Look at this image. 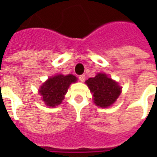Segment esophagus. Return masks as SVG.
Returning a JSON list of instances; mask_svg holds the SVG:
<instances>
[{"instance_id":"1","label":"esophagus","mask_w":157,"mask_h":157,"mask_svg":"<svg viewBox=\"0 0 157 157\" xmlns=\"http://www.w3.org/2000/svg\"><path fill=\"white\" fill-rule=\"evenodd\" d=\"M86 79V75H79V80L81 81V82H84Z\"/></svg>"}]
</instances>
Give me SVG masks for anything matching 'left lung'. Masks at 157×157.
Instances as JSON below:
<instances>
[{
    "label": "left lung",
    "instance_id": "1",
    "mask_svg": "<svg viewBox=\"0 0 157 157\" xmlns=\"http://www.w3.org/2000/svg\"><path fill=\"white\" fill-rule=\"evenodd\" d=\"M86 83L93 95L95 104L102 108L112 105L121 93V87L118 83L103 73H99L95 77L89 78Z\"/></svg>",
    "mask_w": 157,
    "mask_h": 157
}]
</instances>
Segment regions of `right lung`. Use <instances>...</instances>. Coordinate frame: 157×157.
I'll return each mask as SVG.
<instances>
[{"label":"right lung","mask_w":157,"mask_h":157,"mask_svg":"<svg viewBox=\"0 0 157 157\" xmlns=\"http://www.w3.org/2000/svg\"><path fill=\"white\" fill-rule=\"evenodd\" d=\"M75 82L76 77L73 75H55L43 84L39 93L47 105L55 107L61 103L70 85Z\"/></svg>","instance_id":"right-lung-1"}]
</instances>
